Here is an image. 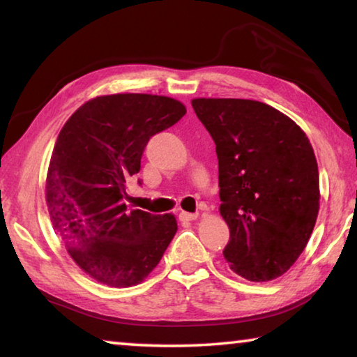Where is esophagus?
I'll return each instance as SVG.
<instances>
[{
  "instance_id": "34e87169",
  "label": "esophagus",
  "mask_w": 357,
  "mask_h": 357,
  "mask_svg": "<svg viewBox=\"0 0 357 357\" xmlns=\"http://www.w3.org/2000/svg\"><path fill=\"white\" fill-rule=\"evenodd\" d=\"M198 219V214H190V213H181L179 214V220L181 222H192V220H197Z\"/></svg>"
}]
</instances>
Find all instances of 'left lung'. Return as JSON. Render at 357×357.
<instances>
[{
    "label": "left lung",
    "instance_id": "8db88e82",
    "mask_svg": "<svg viewBox=\"0 0 357 357\" xmlns=\"http://www.w3.org/2000/svg\"><path fill=\"white\" fill-rule=\"evenodd\" d=\"M219 159L223 250L233 273L268 282L291 268L309 243L319 209L315 153L287 114L249 99H192Z\"/></svg>",
    "mask_w": 357,
    "mask_h": 357
}]
</instances>
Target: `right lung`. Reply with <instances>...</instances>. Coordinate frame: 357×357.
Wrapping results in <instances>:
<instances>
[{
  "label": "right lung",
  "instance_id": "add662e5",
  "mask_svg": "<svg viewBox=\"0 0 357 357\" xmlns=\"http://www.w3.org/2000/svg\"><path fill=\"white\" fill-rule=\"evenodd\" d=\"M185 112L183 102L167 96H98L59 132L45 181L48 214L70 258L99 283H142L176 234L173 214L128 211L121 200L126 183L140 172L149 138Z\"/></svg>",
  "mask_w": 357,
  "mask_h": 357
}]
</instances>
